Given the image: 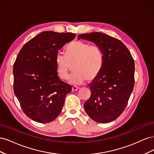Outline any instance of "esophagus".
<instances>
[{"instance_id": "obj_1", "label": "esophagus", "mask_w": 154, "mask_h": 154, "mask_svg": "<svg viewBox=\"0 0 154 154\" xmlns=\"http://www.w3.org/2000/svg\"><path fill=\"white\" fill-rule=\"evenodd\" d=\"M79 89V88L78 87H76V86H74L72 87V92H74V91H76Z\"/></svg>"}]
</instances>
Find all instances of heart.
I'll return each instance as SVG.
<instances>
[{
  "mask_svg": "<svg viewBox=\"0 0 154 154\" xmlns=\"http://www.w3.org/2000/svg\"><path fill=\"white\" fill-rule=\"evenodd\" d=\"M55 63L58 75L62 80H67L74 66L75 72L70 77L69 82L80 85L87 79L92 81L98 76L103 67V57L97 46L75 41L66 48V55H57Z\"/></svg>",
  "mask_w": 154,
  "mask_h": 154,
  "instance_id": "1",
  "label": "heart"
}]
</instances>
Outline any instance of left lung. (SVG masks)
<instances>
[{
	"mask_svg": "<svg viewBox=\"0 0 154 154\" xmlns=\"http://www.w3.org/2000/svg\"><path fill=\"white\" fill-rule=\"evenodd\" d=\"M80 38L94 43L103 57L101 72L89 84L91 95L85 110L97 123L112 122L122 114L133 91L134 59L122 42L106 34L93 32L80 35Z\"/></svg>",
	"mask_w": 154,
	"mask_h": 154,
	"instance_id": "8db88e82",
	"label": "left lung"
}]
</instances>
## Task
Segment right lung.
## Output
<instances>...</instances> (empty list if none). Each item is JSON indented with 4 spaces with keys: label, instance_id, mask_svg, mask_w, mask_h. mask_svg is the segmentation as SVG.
I'll return each mask as SVG.
<instances>
[{
    "label": "right lung",
    "instance_id": "right-lung-1",
    "mask_svg": "<svg viewBox=\"0 0 154 154\" xmlns=\"http://www.w3.org/2000/svg\"><path fill=\"white\" fill-rule=\"evenodd\" d=\"M71 32L44 31L23 46L13 65L14 92L27 116L47 123L61 112L70 85L59 78L55 63L58 51L72 40Z\"/></svg>",
    "mask_w": 154,
    "mask_h": 154
}]
</instances>
